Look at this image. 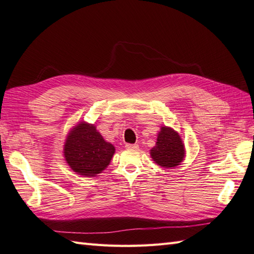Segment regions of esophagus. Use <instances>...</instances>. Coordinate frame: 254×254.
Segmentation results:
<instances>
[{"instance_id":"1","label":"esophagus","mask_w":254,"mask_h":254,"mask_svg":"<svg viewBox=\"0 0 254 254\" xmlns=\"http://www.w3.org/2000/svg\"><path fill=\"white\" fill-rule=\"evenodd\" d=\"M126 148L127 149H133V150H136V149L139 148V146L137 144H127Z\"/></svg>"}]
</instances>
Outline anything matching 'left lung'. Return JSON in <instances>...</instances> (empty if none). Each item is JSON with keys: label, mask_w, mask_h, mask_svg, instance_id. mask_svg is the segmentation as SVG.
I'll return each instance as SVG.
<instances>
[{"label": "left lung", "mask_w": 254, "mask_h": 254, "mask_svg": "<svg viewBox=\"0 0 254 254\" xmlns=\"http://www.w3.org/2000/svg\"><path fill=\"white\" fill-rule=\"evenodd\" d=\"M151 157L155 163L163 167H175L185 157V147L180 136L171 127H162L157 144L151 149Z\"/></svg>", "instance_id": "1"}]
</instances>
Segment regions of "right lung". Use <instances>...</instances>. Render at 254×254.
Returning a JSON list of instances; mask_svg holds the SVG:
<instances>
[{
	"instance_id": "1",
	"label": "right lung",
	"mask_w": 254,
	"mask_h": 254,
	"mask_svg": "<svg viewBox=\"0 0 254 254\" xmlns=\"http://www.w3.org/2000/svg\"><path fill=\"white\" fill-rule=\"evenodd\" d=\"M115 147L104 140L92 125L80 123L67 136L64 146L65 160L74 172L93 177L110 163Z\"/></svg>"
}]
</instances>
